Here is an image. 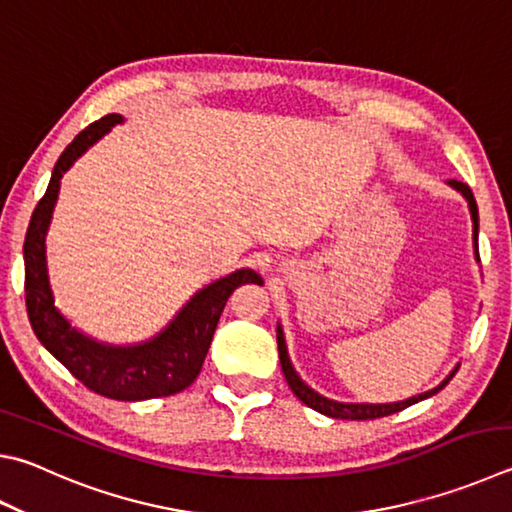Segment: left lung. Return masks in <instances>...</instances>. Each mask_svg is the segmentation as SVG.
Listing matches in <instances>:
<instances>
[{"instance_id":"obj_1","label":"left lung","mask_w":512,"mask_h":512,"mask_svg":"<svg viewBox=\"0 0 512 512\" xmlns=\"http://www.w3.org/2000/svg\"><path fill=\"white\" fill-rule=\"evenodd\" d=\"M450 185L452 188H457L463 197L468 199V206H470V215H472V239H475V255L479 257V244H477V237H479V210H477V201H475V194H472V190L468 188L466 183L461 181H454L450 179ZM277 351H280V362H282V371H284V378L288 387H291V392L300 398V401L304 405H309L311 410L320 412L324 416H331V418H345V421H371V418H383V416H389V414H396L405 410V407H410L418 401H423V398H430L434 396L436 392H441V389L450 383V380L454 378V374H457V369L452 371V374L443 380V383L439 387L430 389V392L425 394H418V396H412L407 398V401H401V403H389V405H356V403H336V401H329V398L320 396L318 392H313V389L309 385L302 383V378L297 376V371L293 369L291 360H288V353H286V342H284V333L282 329L277 327Z\"/></svg>"}]
</instances>
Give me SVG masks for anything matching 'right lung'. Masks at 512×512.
Instances as JSON below:
<instances>
[{"label":"right lung","instance_id":"right-lung-1","mask_svg":"<svg viewBox=\"0 0 512 512\" xmlns=\"http://www.w3.org/2000/svg\"><path fill=\"white\" fill-rule=\"evenodd\" d=\"M123 123L120 114H107L73 138L53 167L49 188L37 201L24 239L26 311L37 340L76 376L82 385L114 401H147L183 392L199 376L215 336L219 315L230 293L246 282L264 284L250 268L212 282L183 306L159 336L134 347H111L82 336L55 309L46 275L44 239L58 201L60 179L73 161L94 145L109 127Z\"/></svg>","mask_w":512,"mask_h":512}]
</instances>
